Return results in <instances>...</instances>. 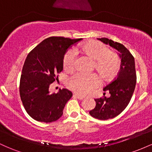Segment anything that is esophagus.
<instances>
[{
    "label": "esophagus",
    "mask_w": 152,
    "mask_h": 152,
    "mask_svg": "<svg viewBox=\"0 0 152 152\" xmlns=\"http://www.w3.org/2000/svg\"><path fill=\"white\" fill-rule=\"evenodd\" d=\"M74 96L76 97V99H80V100H81V99H83V98H84V97H83V96H82L78 95V94H74Z\"/></svg>",
    "instance_id": "1"
}]
</instances>
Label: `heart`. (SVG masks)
Segmentation results:
<instances>
[{
  "label": "heart",
  "instance_id": "heart-1",
  "mask_svg": "<svg viewBox=\"0 0 152 152\" xmlns=\"http://www.w3.org/2000/svg\"><path fill=\"white\" fill-rule=\"evenodd\" d=\"M91 59L94 60V69L105 81H111L117 76L121 67V59L115 52L111 51L105 45L96 41H90L78 48ZM76 53L73 49L68 50L63 58L64 70L71 71L74 69ZM100 84V78L96 74L76 73L67 80V86L80 95L93 93Z\"/></svg>",
  "mask_w": 152,
  "mask_h": 152
}]
</instances>
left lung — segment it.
<instances>
[{"label": "left lung", "instance_id": "1", "mask_svg": "<svg viewBox=\"0 0 152 152\" xmlns=\"http://www.w3.org/2000/svg\"><path fill=\"white\" fill-rule=\"evenodd\" d=\"M98 39L117 50L121 58V67L117 76L104 88V91H109L111 96L109 98L104 96L94 99L96 106L89 111L91 116L94 118L107 120L116 117L128 106L135 89L137 74L134 58L126 47L109 38Z\"/></svg>", "mask_w": 152, "mask_h": 152}]
</instances>
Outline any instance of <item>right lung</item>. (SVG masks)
Here are the masks:
<instances>
[{
  "label": "right lung",
  "mask_w": 152,
  "mask_h": 152,
  "mask_svg": "<svg viewBox=\"0 0 152 152\" xmlns=\"http://www.w3.org/2000/svg\"><path fill=\"white\" fill-rule=\"evenodd\" d=\"M82 38L52 36L43 40L28 54L20 80V99L26 112L36 121L58 120L72 92L66 88L50 94L49 86L63 71V58L69 47Z\"/></svg>",
  "instance_id": "1"
}]
</instances>
